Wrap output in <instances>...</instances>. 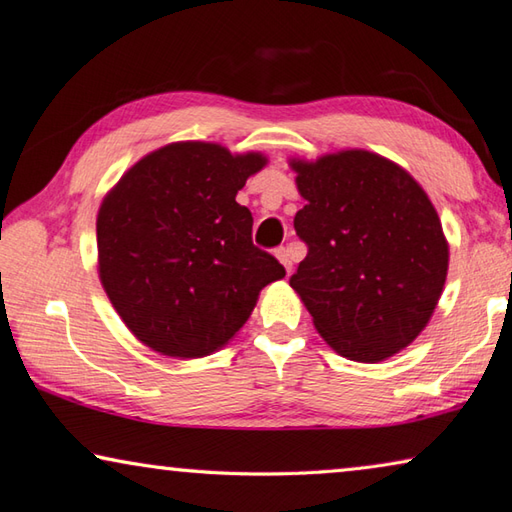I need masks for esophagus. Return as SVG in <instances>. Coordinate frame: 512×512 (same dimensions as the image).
<instances>
[{
	"instance_id": "esophagus-1",
	"label": "esophagus",
	"mask_w": 512,
	"mask_h": 512,
	"mask_svg": "<svg viewBox=\"0 0 512 512\" xmlns=\"http://www.w3.org/2000/svg\"><path fill=\"white\" fill-rule=\"evenodd\" d=\"M277 259H279V262L281 264H284V268H286V273H290V270H292V253H290V248H284V246H281V248H277Z\"/></svg>"
}]
</instances>
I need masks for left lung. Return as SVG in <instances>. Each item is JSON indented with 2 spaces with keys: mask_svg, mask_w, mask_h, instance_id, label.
I'll return each mask as SVG.
<instances>
[{
  "mask_svg": "<svg viewBox=\"0 0 512 512\" xmlns=\"http://www.w3.org/2000/svg\"><path fill=\"white\" fill-rule=\"evenodd\" d=\"M306 206L295 231L308 255L290 286L334 352L378 363L427 328L449 270V244L429 195L365 149L290 160Z\"/></svg>",
  "mask_w": 512,
  "mask_h": 512,
  "instance_id": "8db88e82",
  "label": "left lung"
}]
</instances>
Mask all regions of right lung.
Here are the masks:
<instances>
[{
  "label": "right lung",
  "instance_id": "obj_1",
  "mask_svg": "<svg viewBox=\"0 0 512 512\" xmlns=\"http://www.w3.org/2000/svg\"><path fill=\"white\" fill-rule=\"evenodd\" d=\"M266 162L257 151L171 143L105 195L96 217L101 284L129 332L154 352H217L248 321L262 288L286 277L253 244V215L235 202Z\"/></svg>",
  "mask_w": 512,
  "mask_h": 512
}]
</instances>
